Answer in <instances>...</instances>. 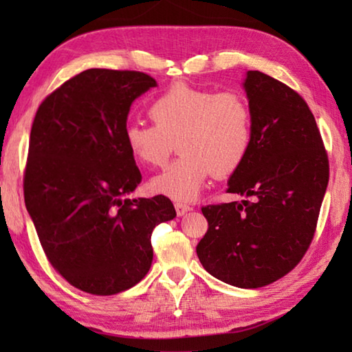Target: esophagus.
I'll return each mask as SVG.
<instances>
[{"label": "esophagus", "instance_id": "esophagus-1", "mask_svg": "<svg viewBox=\"0 0 352 352\" xmlns=\"http://www.w3.org/2000/svg\"><path fill=\"white\" fill-rule=\"evenodd\" d=\"M175 210H177L178 216H184V214L192 210V208H190L189 205H184V204H175Z\"/></svg>", "mask_w": 352, "mask_h": 352}]
</instances>
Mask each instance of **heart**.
<instances>
[{
  "mask_svg": "<svg viewBox=\"0 0 352 352\" xmlns=\"http://www.w3.org/2000/svg\"><path fill=\"white\" fill-rule=\"evenodd\" d=\"M148 116L153 126L124 129V144L135 162L160 168L177 142L182 157L148 183L177 201L194 200L211 174H234L253 144L252 109L236 91L175 83L152 100Z\"/></svg>",
  "mask_w": 352,
  "mask_h": 352,
  "instance_id": "b5f03b06",
  "label": "heart"
}]
</instances>
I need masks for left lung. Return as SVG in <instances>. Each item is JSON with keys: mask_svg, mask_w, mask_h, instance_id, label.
Listing matches in <instances>:
<instances>
[{"mask_svg": "<svg viewBox=\"0 0 352 352\" xmlns=\"http://www.w3.org/2000/svg\"><path fill=\"white\" fill-rule=\"evenodd\" d=\"M253 144L231 175L228 192L248 200L208 205L197 256L208 273L258 289L294 270L317 230L329 182V160L311 109L285 83L248 71Z\"/></svg>", "mask_w": 352, "mask_h": 352, "instance_id": "left-lung-1", "label": "left lung"}]
</instances>
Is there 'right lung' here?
Wrapping results in <instances>:
<instances>
[{"label": "right lung", "mask_w": 352, "mask_h": 352, "mask_svg": "<svg viewBox=\"0 0 352 352\" xmlns=\"http://www.w3.org/2000/svg\"><path fill=\"white\" fill-rule=\"evenodd\" d=\"M155 85L141 71L87 69L35 113L25 204L50 264L87 294L115 295L138 284L152 265L153 228L177 216L164 195L124 199L141 183L124 144L127 115Z\"/></svg>", "instance_id": "right-lung-1"}]
</instances>
